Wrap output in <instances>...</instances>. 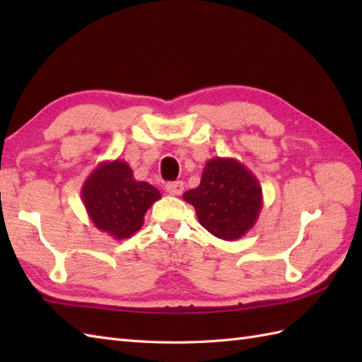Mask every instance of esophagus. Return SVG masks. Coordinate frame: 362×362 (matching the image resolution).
I'll use <instances>...</instances> for the list:
<instances>
[{
	"instance_id": "esophagus-1",
	"label": "esophagus",
	"mask_w": 362,
	"mask_h": 362,
	"mask_svg": "<svg viewBox=\"0 0 362 362\" xmlns=\"http://www.w3.org/2000/svg\"><path fill=\"white\" fill-rule=\"evenodd\" d=\"M166 191L169 194H173V196H180L182 193H183V182H180V180H177V182H169V183H166Z\"/></svg>"
}]
</instances>
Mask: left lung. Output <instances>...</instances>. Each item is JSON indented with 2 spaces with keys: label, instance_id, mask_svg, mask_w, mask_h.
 <instances>
[{
  "label": "left lung",
  "instance_id": "1",
  "mask_svg": "<svg viewBox=\"0 0 362 362\" xmlns=\"http://www.w3.org/2000/svg\"><path fill=\"white\" fill-rule=\"evenodd\" d=\"M201 226L226 241H236L255 226L263 209L259 182L241 161L214 157L206 161L201 185L183 194Z\"/></svg>",
  "mask_w": 362,
  "mask_h": 362
}]
</instances>
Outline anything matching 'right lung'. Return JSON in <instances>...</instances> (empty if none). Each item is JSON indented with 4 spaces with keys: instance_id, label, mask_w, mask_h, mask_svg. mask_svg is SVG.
Returning a JSON list of instances; mask_svg holds the SVG:
<instances>
[{
    "instance_id": "add662e5",
    "label": "right lung",
    "mask_w": 362,
    "mask_h": 362,
    "mask_svg": "<svg viewBox=\"0 0 362 362\" xmlns=\"http://www.w3.org/2000/svg\"><path fill=\"white\" fill-rule=\"evenodd\" d=\"M81 197L99 232L127 240L143 227L146 211L161 194L151 183L136 180L126 161L117 158L93 169L83 182Z\"/></svg>"
}]
</instances>
